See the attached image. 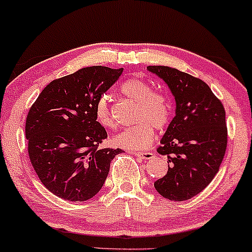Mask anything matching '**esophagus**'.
<instances>
[{"label": "esophagus", "instance_id": "1", "mask_svg": "<svg viewBox=\"0 0 252 252\" xmlns=\"http://www.w3.org/2000/svg\"><path fill=\"white\" fill-rule=\"evenodd\" d=\"M132 154L134 156L142 158V159H151V158L155 157L154 153H149V151H148V153H139V151H135V153H132Z\"/></svg>", "mask_w": 252, "mask_h": 252}]
</instances>
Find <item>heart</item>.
<instances>
[{
  "label": "heart",
  "mask_w": 252,
  "mask_h": 252,
  "mask_svg": "<svg viewBox=\"0 0 252 252\" xmlns=\"http://www.w3.org/2000/svg\"><path fill=\"white\" fill-rule=\"evenodd\" d=\"M120 93L130 101L136 102L134 119L136 124L129 126L113 137V143L129 150L146 149L153 142L155 127L164 128L170 122L171 102L165 93L153 91L149 84L141 79H129L120 87ZM95 117L104 128L116 126L109 101L105 96L98 98L95 105Z\"/></svg>",
  "instance_id": "obj_1"
}]
</instances>
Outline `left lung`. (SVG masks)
<instances>
[{"instance_id":"1","label":"left lung","mask_w":252,"mask_h":252,"mask_svg":"<svg viewBox=\"0 0 252 252\" xmlns=\"http://www.w3.org/2000/svg\"><path fill=\"white\" fill-rule=\"evenodd\" d=\"M147 68L163 79L177 104L157 149L167 156L168 170L155 181V188L170 201H186L218 173L227 148L225 109L201 79L168 66Z\"/></svg>"}]
</instances>
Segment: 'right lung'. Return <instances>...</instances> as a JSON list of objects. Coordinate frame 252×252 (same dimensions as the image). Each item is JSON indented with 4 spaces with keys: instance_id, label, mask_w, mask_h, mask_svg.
Instances as JSON below:
<instances>
[{
    "instance_id": "right-lung-1",
    "label": "right lung",
    "mask_w": 252,
    "mask_h": 252,
    "mask_svg": "<svg viewBox=\"0 0 252 252\" xmlns=\"http://www.w3.org/2000/svg\"><path fill=\"white\" fill-rule=\"evenodd\" d=\"M124 68L84 67L51 81L31 106L25 135L30 160L48 190L71 202L94 197L122 149L98 148L108 137L95 105Z\"/></svg>"
}]
</instances>
